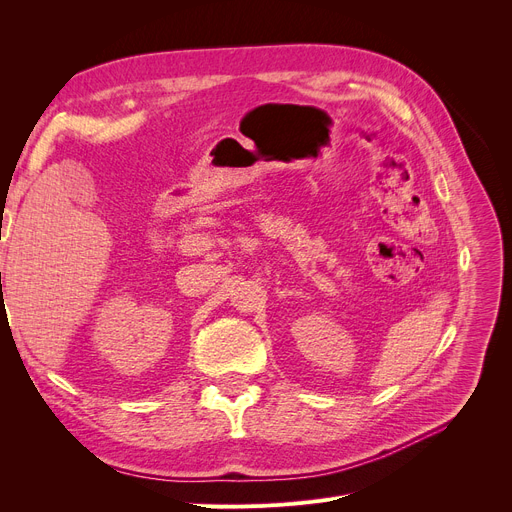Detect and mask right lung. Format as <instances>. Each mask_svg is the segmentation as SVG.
Listing matches in <instances>:
<instances>
[{"instance_id": "1", "label": "right lung", "mask_w": 512, "mask_h": 512, "mask_svg": "<svg viewBox=\"0 0 512 512\" xmlns=\"http://www.w3.org/2000/svg\"><path fill=\"white\" fill-rule=\"evenodd\" d=\"M0 276H2V274H0Z\"/></svg>"}]
</instances>
